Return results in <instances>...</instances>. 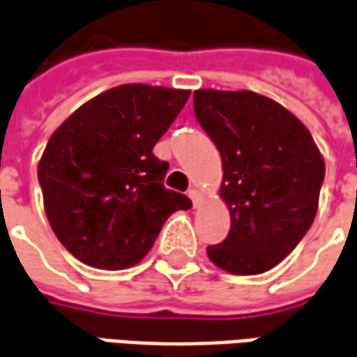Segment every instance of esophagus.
<instances>
[{"mask_svg": "<svg viewBox=\"0 0 357 357\" xmlns=\"http://www.w3.org/2000/svg\"><path fill=\"white\" fill-rule=\"evenodd\" d=\"M189 197L193 201V207H201L203 205V193L197 188L189 189Z\"/></svg>", "mask_w": 357, "mask_h": 357, "instance_id": "34e87169", "label": "esophagus"}]
</instances>
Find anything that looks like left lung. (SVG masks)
I'll use <instances>...</instances> for the list:
<instances>
[{"label":"left lung","instance_id":"1","mask_svg":"<svg viewBox=\"0 0 357 357\" xmlns=\"http://www.w3.org/2000/svg\"><path fill=\"white\" fill-rule=\"evenodd\" d=\"M193 107L219 148V197L230 213L229 236L207 256L234 275L264 273L293 252L317 217L321 150L291 111L256 91L197 89Z\"/></svg>","mask_w":357,"mask_h":357}]
</instances>
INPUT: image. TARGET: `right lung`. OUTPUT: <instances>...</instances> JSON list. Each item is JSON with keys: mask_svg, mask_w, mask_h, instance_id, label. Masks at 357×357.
Masks as SVG:
<instances>
[{"mask_svg": "<svg viewBox=\"0 0 357 357\" xmlns=\"http://www.w3.org/2000/svg\"><path fill=\"white\" fill-rule=\"evenodd\" d=\"M189 89L125 84L77 107L48 138L38 162L50 229L77 260L125 270L152 248L172 213L191 201L164 188L168 162L152 148Z\"/></svg>", "mask_w": 357, "mask_h": 357, "instance_id": "right-lung-1", "label": "right lung"}]
</instances>
